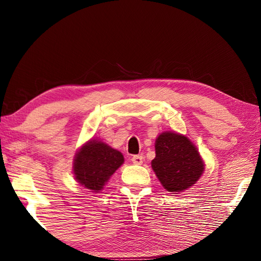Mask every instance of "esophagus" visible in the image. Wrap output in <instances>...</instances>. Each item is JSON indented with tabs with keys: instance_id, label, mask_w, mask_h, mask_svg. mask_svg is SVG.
<instances>
[{
	"instance_id": "esophagus-1",
	"label": "esophagus",
	"mask_w": 261,
	"mask_h": 261,
	"mask_svg": "<svg viewBox=\"0 0 261 261\" xmlns=\"http://www.w3.org/2000/svg\"><path fill=\"white\" fill-rule=\"evenodd\" d=\"M131 162L135 165H141L143 163V158L142 156H139V154H136V156L131 158Z\"/></svg>"
}]
</instances>
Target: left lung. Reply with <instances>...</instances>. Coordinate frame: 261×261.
I'll return each instance as SVG.
<instances>
[{
	"label": "left lung",
	"instance_id": "left-lung-1",
	"mask_svg": "<svg viewBox=\"0 0 261 261\" xmlns=\"http://www.w3.org/2000/svg\"><path fill=\"white\" fill-rule=\"evenodd\" d=\"M151 167L168 192H181L198 180L204 165L196 148L186 137L165 132L156 140Z\"/></svg>",
	"mask_w": 261,
	"mask_h": 261
}]
</instances>
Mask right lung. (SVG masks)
<instances>
[{"label": "right lung", "instance_id": "1", "mask_svg": "<svg viewBox=\"0 0 261 261\" xmlns=\"http://www.w3.org/2000/svg\"><path fill=\"white\" fill-rule=\"evenodd\" d=\"M122 153L102 141H90L77 152L74 162V174L81 185L101 191L114 171L123 164Z\"/></svg>", "mask_w": 261, "mask_h": 261}]
</instances>
